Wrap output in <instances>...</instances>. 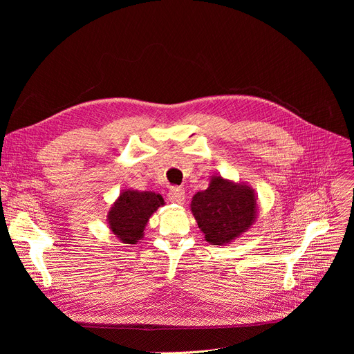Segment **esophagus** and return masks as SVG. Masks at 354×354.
<instances>
[{"label":"esophagus","mask_w":354,"mask_h":354,"mask_svg":"<svg viewBox=\"0 0 354 354\" xmlns=\"http://www.w3.org/2000/svg\"><path fill=\"white\" fill-rule=\"evenodd\" d=\"M167 198H169L171 202L178 203V205H182V203L185 202V198H187V195H185V191L182 188H172L169 191V194H167Z\"/></svg>","instance_id":"34e87169"}]
</instances>
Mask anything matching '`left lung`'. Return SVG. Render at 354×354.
Returning <instances> with one entry per match:
<instances>
[{
    "label": "left lung",
    "mask_w": 354,
    "mask_h": 354,
    "mask_svg": "<svg viewBox=\"0 0 354 354\" xmlns=\"http://www.w3.org/2000/svg\"><path fill=\"white\" fill-rule=\"evenodd\" d=\"M257 201L255 191L245 182L214 175L209 187L192 196L191 212L205 241L212 245H228L255 224Z\"/></svg>",
    "instance_id": "obj_1"
}]
</instances>
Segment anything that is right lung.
Masks as SVG:
<instances>
[{
	"instance_id": "right-lung-1",
	"label": "right lung",
	"mask_w": 354,
	"mask_h": 354,
	"mask_svg": "<svg viewBox=\"0 0 354 354\" xmlns=\"http://www.w3.org/2000/svg\"><path fill=\"white\" fill-rule=\"evenodd\" d=\"M163 205L165 201L160 194L124 189L107 212L109 230L120 243L135 245L143 238L149 218Z\"/></svg>"
}]
</instances>
